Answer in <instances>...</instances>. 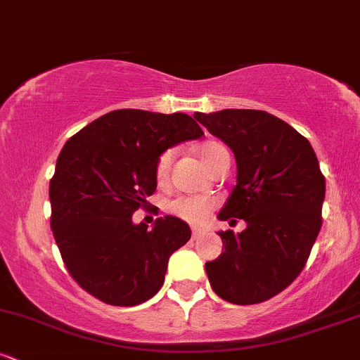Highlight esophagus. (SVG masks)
Instances as JSON below:
<instances>
[{"instance_id":"esophagus-1","label":"esophagus","mask_w":360,"mask_h":360,"mask_svg":"<svg viewBox=\"0 0 360 360\" xmlns=\"http://www.w3.org/2000/svg\"><path fill=\"white\" fill-rule=\"evenodd\" d=\"M191 232H193V238H194V240H196V238L201 235V230H198V229H193Z\"/></svg>"}]
</instances>
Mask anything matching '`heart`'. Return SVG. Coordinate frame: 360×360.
I'll return each instance as SVG.
<instances>
[{
  "instance_id": "b5f03b06",
  "label": "heart",
  "mask_w": 360,
  "mask_h": 360,
  "mask_svg": "<svg viewBox=\"0 0 360 360\" xmlns=\"http://www.w3.org/2000/svg\"><path fill=\"white\" fill-rule=\"evenodd\" d=\"M198 152H200L201 162L205 164V167L208 169L210 172H212L218 164H221L223 160H230L226 147L223 146V143L217 142V140L205 142ZM174 155V148H167V150L162 152L159 159H157L155 177L160 184H164L169 179V172H171ZM213 210L214 201L212 198L206 196H179L169 203V212L176 214V217L183 218L184 221L193 223V225H203V223L208 220V217L212 214Z\"/></svg>"
}]
</instances>
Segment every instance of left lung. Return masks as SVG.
Here are the masks:
<instances>
[{"label": "left lung", "mask_w": 360, "mask_h": 360, "mask_svg": "<svg viewBox=\"0 0 360 360\" xmlns=\"http://www.w3.org/2000/svg\"><path fill=\"white\" fill-rule=\"evenodd\" d=\"M194 118L237 160V186L218 220L247 223L240 233L218 232L225 250L206 262L210 284L229 303H262L298 278L321 229L325 177L315 150L267 111L221 110Z\"/></svg>", "instance_id": "left-lung-1"}]
</instances>
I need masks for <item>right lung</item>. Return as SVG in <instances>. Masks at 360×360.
I'll use <instances>...</instances> for the list:
<instances>
[{"label":"right lung","mask_w":360,"mask_h":360,"mask_svg":"<svg viewBox=\"0 0 360 360\" xmlns=\"http://www.w3.org/2000/svg\"><path fill=\"white\" fill-rule=\"evenodd\" d=\"M186 113L115 110L62 147L49 198L62 260L79 286L113 307H135L162 288L169 257L191 238L188 223L131 221L157 188L155 164L169 147L203 137Z\"/></svg>","instance_id":"right-lung-1"}]
</instances>
